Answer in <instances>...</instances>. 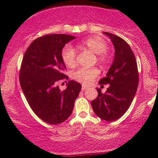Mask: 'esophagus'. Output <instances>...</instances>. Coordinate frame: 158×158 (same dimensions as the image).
I'll use <instances>...</instances> for the list:
<instances>
[{"instance_id":"34e87169","label":"esophagus","mask_w":158,"mask_h":158,"mask_svg":"<svg viewBox=\"0 0 158 158\" xmlns=\"http://www.w3.org/2000/svg\"><path fill=\"white\" fill-rule=\"evenodd\" d=\"M87 89H88V86H86V85H82V91H85Z\"/></svg>"}]
</instances>
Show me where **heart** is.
Wrapping results in <instances>:
<instances>
[{
    "instance_id": "heart-1",
    "label": "heart",
    "mask_w": 158,
    "mask_h": 158,
    "mask_svg": "<svg viewBox=\"0 0 158 158\" xmlns=\"http://www.w3.org/2000/svg\"><path fill=\"white\" fill-rule=\"evenodd\" d=\"M83 47H86L94 53L97 54V60L102 64L109 62V58L106 51L109 46L106 40L98 36H92L83 40L81 42ZM62 59L68 67H74L76 64V51L71 46H66L62 50ZM100 72L97 68H79L72 73V78L76 81L85 85L90 84L99 75Z\"/></svg>"
}]
</instances>
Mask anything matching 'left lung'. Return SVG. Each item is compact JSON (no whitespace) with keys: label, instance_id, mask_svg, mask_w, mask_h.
Returning a JSON list of instances; mask_svg holds the SVG:
<instances>
[{"label":"left lung","instance_id":"8db88e82","mask_svg":"<svg viewBox=\"0 0 158 158\" xmlns=\"http://www.w3.org/2000/svg\"><path fill=\"white\" fill-rule=\"evenodd\" d=\"M109 36L114 47V57L106 77L98 83L110 84L105 93L97 89L98 96L92 101L94 112L100 118L113 122L120 118L130 107L138 86V65L128 43L112 33Z\"/></svg>","mask_w":158,"mask_h":158}]
</instances>
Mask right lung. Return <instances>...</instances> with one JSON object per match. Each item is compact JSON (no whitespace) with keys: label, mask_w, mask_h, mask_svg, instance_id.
<instances>
[{"label":"right lung","mask_w":158,"mask_h":158,"mask_svg":"<svg viewBox=\"0 0 158 158\" xmlns=\"http://www.w3.org/2000/svg\"><path fill=\"white\" fill-rule=\"evenodd\" d=\"M76 39L66 34H48L34 40L25 52L20 66V84L28 104L40 119L50 125L65 122L73 112L82 85L69 81L61 91L58 82L69 77L62 50Z\"/></svg>","instance_id":"1"}]
</instances>
